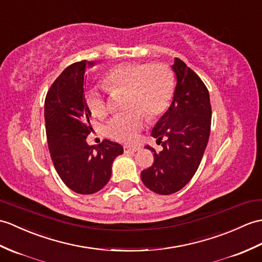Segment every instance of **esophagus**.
<instances>
[{
  "label": "esophagus",
  "mask_w": 262,
  "mask_h": 262,
  "mask_svg": "<svg viewBox=\"0 0 262 262\" xmlns=\"http://www.w3.org/2000/svg\"><path fill=\"white\" fill-rule=\"evenodd\" d=\"M138 149L139 148L135 147V146H127V145L124 146V151H125V153H135V151H137Z\"/></svg>",
  "instance_id": "esophagus-1"
}]
</instances>
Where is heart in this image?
Masks as SVG:
<instances>
[{"label":"heart","mask_w":262,"mask_h":262,"mask_svg":"<svg viewBox=\"0 0 262 262\" xmlns=\"http://www.w3.org/2000/svg\"><path fill=\"white\" fill-rule=\"evenodd\" d=\"M105 87L116 93L127 90L126 107L129 111L116 115L106 126V134L123 143L136 141L150 118L161 116L167 111L174 93V76L171 69L164 64L127 62L113 67L102 77ZM87 103L96 117H103L107 113V103L101 91L91 87L87 91Z\"/></svg>","instance_id":"b5f03b06"}]
</instances>
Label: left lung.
Segmentation results:
<instances>
[{
	"label": "left lung",
	"mask_w": 262,
	"mask_h": 262,
	"mask_svg": "<svg viewBox=\"0 0 262 262\" xmlns=\"http://www.w3.org/2000/svg\"><path fill=\"white\" fill-rule=\"evenodd\" d=\"M171 68L176 77L173 100L151 130L163 149L145 146L154 151V163L141 173L145 186L162 195L180 191L195 174L209 142L212 116L209 91L200 77L178 58Z\"/></svg>",
	"instance_id": "1"
}]
</instances>
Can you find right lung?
Wrapping results in <instances>:
<instances>
[{"mask_svg":"<svg viewBox=\"0 0 262 262\" xmlns=\"http://www.w3.org/2000/svg\"><path fill=\"white\" fill-rule=\"evenodd\" d=\"M95 61L76 62L66 68L49 89L45 120L49 150L54 168L63 183L79 194H93L105 186L112 165L123 146L105 139L88 145L91 112L84 98V71Z\"/></svg>","mask_w":262,"mask_h":262,"instance_id":"right-lung-1","label":"right lung"}]
</instances>
